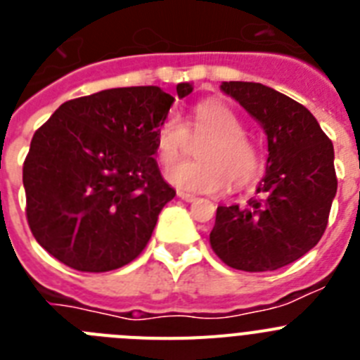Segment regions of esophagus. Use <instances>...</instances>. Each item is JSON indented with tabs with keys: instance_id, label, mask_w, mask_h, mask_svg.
Wrapping results in <instances>:
<instances>
[{
	"instance_id": "34e87169",
	"label": "esophagus",
	"mask_w": 360,
	"mask_h": 360,
	"mask_svg": "<svg viewBox=\"0 0 360 360\" xmlns=\"http://www.w3.org/2000/svg\"><path fill=\"white\" fill-rule=\"evenodd\" d=\"M178 198H182L184 202H195L196 196L195 195H189V193H182V191H180V193H178Z\"/></svg>"
}]
</instances>
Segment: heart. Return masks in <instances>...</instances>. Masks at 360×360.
Wrapping results in <instances>:
<instances>
[{
	"instance_id": "obj_1",
	"label": "heart",
	"mask_w": 360,
	"mask_h": 360,
	"mask_svg": "<svg viewBox=\"0 0 360 360\" xmlns=\"http://www.w3.org/2000/svg\"><path fill=\"white\" fill-rule=\"evenodd\" d=\"M193 139L209 136L200 148L202 162H184L167 171V180L178 189L218 195L229 187L249 186L262 171L257 148L245 136L240 117L221 101H202L191 111L189 128L176 115H167L157 129V153L162 165L182 157Z\"/></svg>"
}]
</instances>
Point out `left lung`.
I'll return each mask as SVG.
<instances>
[{
  "mask_svg": "<svg viewBox=\"0 0 360 360\" xmlns=\"http://www.w3.org/2000/svg\"><path fill=\"white\" fill-rule=\"evenodd\" d=\"M262 124L269 142L265 176L245 207L219 205L211 247L236 270L290 265L323 236L337 193L333 144L303 104L259 82H221Z\"/></svg>",
  "mask_w": 360,
  "mask_h": 360,
  "instance_id": "1",
  "label": "left lung"
}]
</instances>
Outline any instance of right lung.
<instances>
[{
  "label": "right lung",
  "mask_w": 360,
  "mask_h": 360,
  "mask_svg": "<svg viewBox=\"0 0 360 360\" xmlns=\"http://www.w3.org/2000/svg\"><path fill=\"white\" fill-rule=\"evenodd\" d=\"M191 91L176 86L178 98ZM173 103L158 86L111 88L61 104L34 133L27 219L46 252L81 272H108L144 250L176 195L153 158Z\"/></svg>",
  "instance_id": "1"
}]
</instances>
